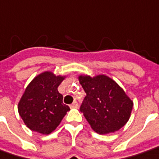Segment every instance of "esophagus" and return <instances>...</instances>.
<instances>
[{
    "instance_id": "obj_1",
    "label": "esophagus",
    "mask_w": 159,
    "mask_h": 159,
    "mask_svg": "<svg viewBox=\"0 0 159 159\" xmlns=\"http://www.w3.org/2000/svg\"><path fill=\"white\" fill-rule=\"evenodd\" d=\"M78 107V102L76 101H74L72 104H70V108H77Z\"/></svg>"
}]
</instances>
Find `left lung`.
Masks as SVG:
<instances>
[{"instance_id":"1","label":"left lung","mask_w":159,"mask_h":159,"mask_svg":"<svg viewBox=\"0 0 159 159\" xmlns=\"http://www.w3.org/2000/svg\"><path fill=\"white\" fill-rule=\"evenodd\" d=\"M78 79L86 93L80 111L93 130L107 134L125 125L133 102L114 80L105 75H81Z\"/></svg>"}]
</instances>
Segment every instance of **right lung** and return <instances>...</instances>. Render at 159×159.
<instances>
[{
    "label": "right lung",
    "mask_w": 159,
    "mask_h": 159,
    "mask_svg": "<svg viewBox=\"0 0 159 159\" xmlns=\"http://www.w3.org/2000/svg\"><path fill=\"white\" fill-rule=\"evenodd\" d=\"M64 78V75L45 71L36 75L27 86L18 103V112L29 129L48 135L60 125L70 111L57 89Z\"/></svg>",
    "instance_id": "add662e5"
}]
</instances>
